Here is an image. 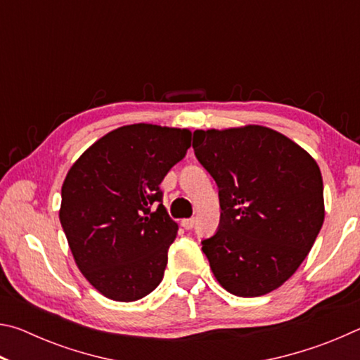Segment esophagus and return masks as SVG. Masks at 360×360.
I'll list each match as a JSON object with an SVG mask.
<instances>
[{
	"label": "esophagus",
	"instance_id": "1",
	"mask_svg": "<svg viewBox=\"0 0 360 360\" xmlns=\"http://www.w3.org/2000/svg\"><path fill=\"white\" fill-rule=\"evenodd\" d=\"M182 227H184L186 230H191V229H193V225H195V219L193 217H191V219H182Z\"/></svg>",
	"mask_w": 360,
	"mask_h": 360
}]
</instances>
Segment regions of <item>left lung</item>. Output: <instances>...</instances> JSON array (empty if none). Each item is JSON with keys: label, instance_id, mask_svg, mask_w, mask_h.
<instances>
[{"label": "left lung", "instance_id": "obj_1", "mask_svg": "<svg viewBox=\"0 0 360 360\" xmlns=\"http://www.w3.org/2000/svg\"><path fill=\"white\" fill-rule=\"evenodd\" d=\"M192 148L219 188L221 221L202 241L216 279L238 297L278 289L311 251L324 222L318 163L260 125L195 130Z\"/></svg>", "mask_w": 360, "mask_h": 360}]
</instances>
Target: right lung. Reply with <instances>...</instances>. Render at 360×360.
Returning <instances> with one entry per match:
<instances>
[{
    "label": "right lung",
    "instance_id": "obj_1",
    "mask_svg": "<svg viewBox=\"0 0 360 360\" xmlns=\"http://www.w3.org/2000/svg\"><path fill=\"white\" fill-rule=\"evenodd\" d=\"M191 136L186 129L120 127L66 174L60 222L79 270L111 300H139L162 281L178 224L160 182L186 157Z\"/></svg>",
    "mask_w": 360,
    "mask_h": 360
}]
</instances>
